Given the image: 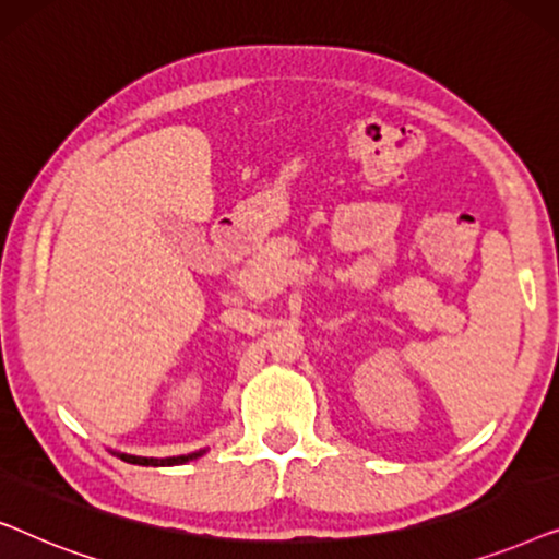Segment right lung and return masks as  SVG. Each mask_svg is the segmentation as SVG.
Here are the masks:
<instances>
[{"instance_id":"1","label":"right lung","mask_w":559,"mask_h":559,"mask_svg":"<svg viewBox=\"0 0 559 559\" xmlns=\"http://www.w3.org/2000/svg\"><path fill=\"white\" fill-rule=\"evenodd\" d=\"M114 455L121 457L124 463H132V465H155V468H165V465H182V463H190L195 461V457L205 455V448L195 450V453H188V455H173V457H142V455H129V453H119V450H111Z\"/></svg>"}]
</instances>
